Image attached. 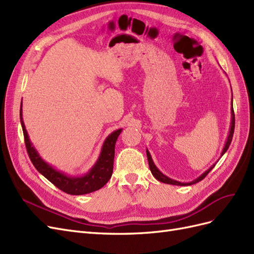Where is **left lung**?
<instances>
[{
    "label": "left lung",
    "mask_w": 254,
    "mask_h": 254,
    "mask_svg": "<svg viewBox=\"0 0 254 254\" xmlns=\"http://www.w3.org/2000/svg\"><path fill=\"white\" fill-rule=\"evenodd\" d=\"M232 91V89H231ZM232 101H233V97H232ZM234 125H235V118H234V111H233V105H232V102H231V124H230V129H229V133H228V136H227V140H226V143H225V146L224 148H222L221 150V155L220 157H222L225 155V152L228 150L230 144H231V141H232V137H233V133H234ZM146 155H147V159H148V164H149V168H150V172L152 174V176L155 177V178L157 180H159L160 182H163V183H167V184H173V186H180V187H187V186H191V184H195L199 181H201L204 177L209 174L211 172L212 168L215 166V164H213L211 167L207 168V170L202 173L200 176L197 177V178L193 181L190 182H180V181H177V180H174L172 178H170V177L165 176L162 172H160L159 168L156 166L155 162L152 161V158L150 156V152L148 151V149H146Z\"/></svg>",
    "instance_id": "8db88e82"
}]
</instances>
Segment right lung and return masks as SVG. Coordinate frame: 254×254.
<instances>
[{
    "mask_svg": "<svg viewBox=\"0 0 254 254\" xmlns=\"http://www.w3.org/2000/svg\"><path fill=\"white\" fill-rule=\"evenodd\" d=\"M20 121L24 134V140L28 156L30 158L36 170L59 190L70 195H84L102 189L109 181L113 172L114 160V147L119 135L122 132V128L115 130L106 137L102 146L101 153L89 172L80 176L67 175L61 172L41 158L39 152L35 148L32 141L29 139L27 130L22 118V102L20 109Z\"/></svg>",
    "mask_w": 254,
    "mask_h": 254,
    "instance_id": "obj_1",
    "label": "right lung"
}]
</instances>
